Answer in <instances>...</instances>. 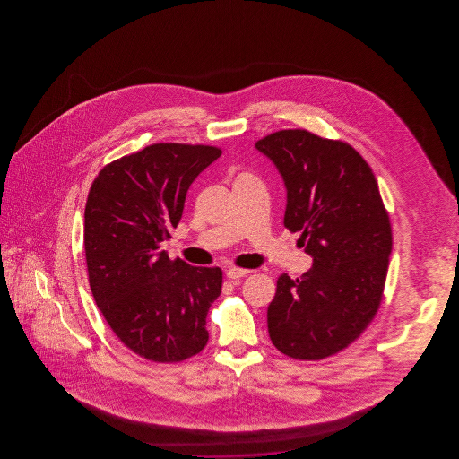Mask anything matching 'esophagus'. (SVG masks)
<instances>
[{"mask_svg":"<svg viewBox=\"0 0 459 459\" xmlns=\"http://www.w3.org/2000/svg\"><path fill=\"white\" fill-rule=\"evenodd\" d=\"M249 271H246V269H239V267H228L226 269V277L228 279H241L244 275H247Z\"/></svg>","mask_w":459,"mask_h":459,"instance_id":"obj_1","label":"esophagus"}]
</instances>
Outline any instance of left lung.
Instances as JSON below:
<instances>
[{
  "instance_id": "8db88e82",
  "label": "left lung",
  "mask_w": 459,
  "mask_h": 459,
  "mask_svg": "<svg viewBox=\"0 0 459 459\" xmlns=\"http://www.w3.org/2000/svg\"><path fill=\"white\" fill-rule=\"evenodd\" d=\"M287 190L283 226L300 231L313 265L282 273L267 308L273 346L316 361L348 348L382 300L392 230L371 167L342 141L283 129L255 143Z\"/></svg>"
}]
</instances>
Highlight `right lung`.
Returning <instances> with one entry per match:
<instances>
[{"instance_id": "right-lung-1", "label": "right lung", "mask_w": 459, "mask_h": 459, "mask_svg": "<svg viewBox=\"0 0 459 459\" xmlns=\"http://www.w3.org/2000/svg\"><path fill=\"white\" fill-rule=\"evenodd\" d=\"M220 156L218 147L152 144L108 164L90 188V289L117 338L149 361H184L208 342L221 269L170 261L160 246L182 218L192 182Z\"/></svg>"}]
</instances>
